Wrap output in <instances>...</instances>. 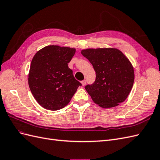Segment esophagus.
<instances>
[{"instance_id":"obj_1","label":"esophagus","mask_w":160,"mask_h":160,"mask_svg":"<svg viewBox=\"0 0 160 160\" xmlns=\"http://www.w3.org/2000/svg\"><path fill=\"white\" fill-rule=\"evenodd\" d=\"M81 84H82V86H85V84H86V81L85 80H83L81 81Z\"/></svg>"}]
</instances>
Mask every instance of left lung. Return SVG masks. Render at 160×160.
<instances>
[{"mask_svg":"<svg viewBox=\"0 0 160 160\" xmlns=\"http://www.w3.org/2000/svg\"><path fill=\"white\" fill-rule=\"evenodd\" d=\"M93 67L94 83L85 86L94 103L103 108L118 106L127 99L134 82V70L123 53L115 48L81 51Z\"/></svg>","mask_w":160,"mask_h":160,"instance_id":"left-lung-1","label":"left lung"}]
</instances>
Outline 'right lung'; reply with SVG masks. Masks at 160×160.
<instances>
[{"instance_id":"1","label":"right lung","mask_w":160,"mask_h":160,"mask_svg":"<svg viewBox=\"0 0 160 160\" xmlns=\"http://www.w3.org/2000/svg\"><path fill=\"white\" fill-rule=\"evenodd\" d=\"M75 49L49 45L37 52L28 72V85L34 98L45 109L59 110L68 104L81 85L68 63Z\"/></svg>"}]
</instances>
